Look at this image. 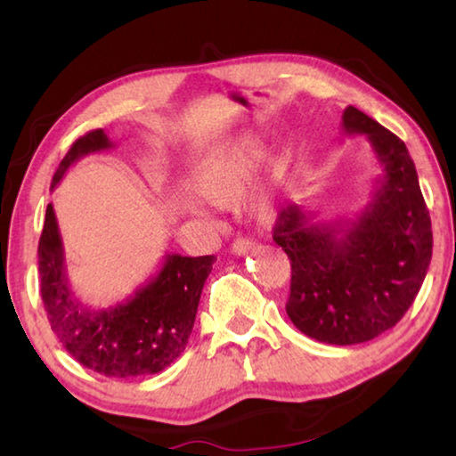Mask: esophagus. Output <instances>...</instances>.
Instances as JSON below:
<instances>
[{
	"label": "esophagus",
	"mask_w": 456,
	"mask_h": 456,
	"mask_svg": "<svg viewBox=\"0 0 456 456\" xmlns=\"http://www.w3.org/2000/svg\"><path fill=\"white\" fill-rule=\"evenodd\" d=\"M253 247H256V243H251L249 239L237 237L233 245H231V253H233V256H247V253H249Z\"/></svg>",
	"instance_id": "1"
}]
</instances>
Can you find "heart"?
Segmentation results:
<instances>
[{
  "label": "heart",
  "instance_id": "obj_1",
  "mask_svg": "<svg viewBox=\"0 0 456 456\" xmlns=\"http://www.w3.org/2000/svg\"><path fill=\"white\" fill-rule=\"evenodd\" d=\"M261 159V146L253 138H243L229 149L213 154L207 159L199 171L192 176V192L203 200L215 207H227L235 203L237 197L241 195L247 179L256 171ZM277 179V175H272ZM253 211L265 215L272 209V195H269L267 184H261L259 189L251 195Z\"/></svg>",
  "mask_w": 456,
  "mask_h": 456
}]
</instances>
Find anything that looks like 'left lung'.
I'll return each mask as SVG.
<instances>
[{
	"label": "left lung",
	"mask_w": 456,
	"mask_h": 456,
	"mask_svg": "<svg viewBox=\"0 0 456 456\" xmlns=\"http://www.w3.org/2000/svg\"><path fill=\"white\" fill-rule=\"evenodd\" d=\"M348 134H364L382 176L354 221L314 223L297 205L280 211L273 241L291 259L285 304L299 331L318 342H368L403 320L432 257L430 215L406 144L358 108L342 117Z\"/></svg>",
	"instance_id": "obj_1"
}]
</instances>
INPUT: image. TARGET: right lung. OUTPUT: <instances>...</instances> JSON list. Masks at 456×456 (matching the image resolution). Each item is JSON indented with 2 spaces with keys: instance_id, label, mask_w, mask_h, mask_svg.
<instances>
[{
  "instance_id": "obj_1",
  "label": "right lung",
  "mask_w": 456,
  "mask_h": 456,
  "mask_svg": "<svg viewBox=\"0 0 456 456\" xmlns=\"http://www.w3.org/2000/svg\"><path fill=\"white\" fill-rule=\"evenodd\" d=\"M110 146L102 128L80 136L61 159L52 189L76 160ZM215 259V256H167L163 269L126 302L92 310L74 297L68 285L64 247L50 203L37 245V265L52 331L76 362L98 374L108 378L157 374L171 366L187 346L200 291Z\"/></svg>"
}]
</instances>
